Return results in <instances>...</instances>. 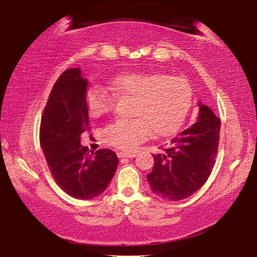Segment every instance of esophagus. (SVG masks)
<instances>
[{
	"mask_svg": "<svg viewBox=\"0 0 257 257\" xmlns=\"http://www.w3.org/2000/svg\"><path fill=\"white\" fill-rule=\"evenodd\" d=\"M118 157H127V158H134L136 157V154H128V153H118Z\"/></svg>",
	"mask_w": 257,
	"mask_h": 257,
	"instance_id": "34e87169",
	"label": "esophagus"
}]
</instances>
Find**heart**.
I'll list each match as a JSON object with an SVG mask.
<instances>
[{"instance_id": "obj_1", "label": "heart", "mask_w": 257, "mask_h": 257, "mask_svg": "<svg viewBox=\"0 0 257 257\" xmlns=\"http://www.w3.org/2000/svg\"><path fill=\"white\" fill-rule=\"evenodd\" d=\"M109 89L116 97L134 99L132 120H116L103 128L107 144L134 150L154 134L157 137L173 135L181 126L192 102L193 90L182 76L160 72H131L114 77ZM113 96L93 85L85 94V107L91 118H101L113 108Z\"/></svg>"}]
</instances>
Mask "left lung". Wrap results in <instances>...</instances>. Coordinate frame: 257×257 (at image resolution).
Instances as JSON below:
<instances>
[{
    "mask_svg": "<svg viewBox=\"0 0 257 257\" xmlns=\"http://www.w3.org/2000/svg\"><path fill=\"white\" fill-rule=\"evenodd\" d=\"M196 121L170 142L163 153L153 155L154 167L147 180L151 191L168 201H179L204 186L214 166L220 119L198 101Z\"/></svg>",
    "mask_w": 257,
    "mask_h": 257,
    "instance_id": "obj_1",
    "label": "left lung"
}]
</instances>
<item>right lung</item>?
Segmentation results:
<instances>
[{"label":"right lung","mask_w":257,"mask_h":257,"mask_svg":"<svg viewBox=\"0 0 257 257\" xmlns=\"http://www.w3.org/2000/svg\"><path fill=\"white\" fill-rule=\"evenodd\" d=\"M87 87L81 69L63 72L53 85L40 125V145L53 179L63 191L80 200L102 194L119 162L112 150L89 155L87 147L81 145V135L89 130Z\"/></svg>","instance_id":"1"}]
</instances>
